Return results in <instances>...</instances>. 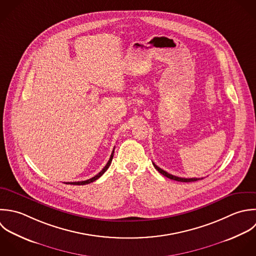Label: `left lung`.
Segmentation results:
<instances>
[{
	"mask_svg": "<svg viewBox=\"0 0 256 256\" xmlns=\"http://www.w3.org/2000/svg\"><path fill=\"white\" fill-rule=\"evenodd\" d=\"M152 164H154V166L156 168V170L160 174H162V176H166V178H170V180H176V182H196V180H202V178H178V176H172V174H168V172H164V170H162L160 168H158V166L156 164H154V162H152Z\"/></svg>",
	"mask_w": 256,
	"mask_h": 256,
	"instance_id": "left-lung-1",
	"label": "left lung"
}]
</instances>
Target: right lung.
Listing matches in <instances>:
<instances>
[{"label":"right lung","mask_w":256,"mask_h":256,"mask_svg":"<svg viewBox=\"0 0 256 256\" xmlns=\"http://www.w3.org/2000/svg\"><path fill=\"white\" fill-rule=\"evenodd\" d=\"M114 150H112V154H110V158L108 164H106V166H104L96 176H94V178H90V180H84V182H66V184H74V186H84V184H90V182L96 180L98 178H100V176L106 172V170H108V166H110L112 160V158H114Z\"/></svg>","instance_id":"obj_1"}]
</instances>
